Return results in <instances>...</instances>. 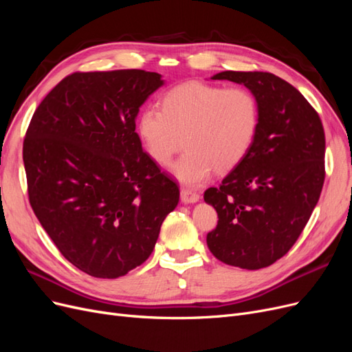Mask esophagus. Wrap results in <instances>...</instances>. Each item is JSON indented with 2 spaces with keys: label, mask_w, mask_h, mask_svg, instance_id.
<instances>
[{
  "label": "esophagus",
  "mask_w": 352,
  "mask_h": 352,
  "mask_svg": "<svg viewBox=\"0 0 352 352\" xmlns=\"http://www.w3.org/2000/svg\"><path fill=\"white\" fill-rule=\"evenodd\" d=\"M180 201H182L184 204H194V202L199 201V195L189 189H182L180 190Z\"/></svg>",
  "instance_id": "obj_1"
}]
</instances>
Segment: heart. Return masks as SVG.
Segmentation results:
<instances>
[{
    "instance_id": "b5f03b06",
    "label": "heart",
    "mask_w": 352,
    "mask_h": 352,
    "mask_svg": "<svg viewBox=\"0 0 352 352\" xmlns=\"http://www.w3.org/2000/svg\"><path fill=\"white\" fill-rule=\"evenodd\" d=\"M260 126L257 98L245 88H223L186 82L170 89L162 110L146 107L138 117V133L160 166H167L182 146L186 151L172 166L180 184L197 188L212 172L228 173L247 157Z\"/></svg>"
}]
</instances>
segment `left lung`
Segmentation results:
<instances>
[{
    "label": "left lung",
    "instance_id": "1",
    "mask_svg": "<svg viewBox=\"0 0 352 352\" xmlns=\"http://www.w3.org/2000/svg\"><path fill=\"white\" fill-rule=\"evenodd\" d=\"M257 98L260 126L250 153L204 201L217 211L207 235L214 257L258 270L282 258L301 235L324 182L320 117L291 83L267 72H221Z\"/></svg>",
    "mask_w": 352,
    "mask_h": 352
}]
</instances>
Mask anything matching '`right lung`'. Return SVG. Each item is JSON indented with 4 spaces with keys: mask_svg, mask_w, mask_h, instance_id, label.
<instances>
[{
    "mask_svg": "<svg viewBox=\"0 0 352 352\" xmlns=\"http://www.w3.org/2000/svg\"><path fill=\"white\" fill-rule=\"evenodd\" d=\"M162 74L73 73L34 113L23 142L30 206L74 267L116 279L150 257L179 202L176 182L144 153L136 116Z\"/></svg>",
    "mask_w": 352,
    "mask_h": 352,
    "instance_id": "1",
    "label": "right lung"
}]
</instances>
